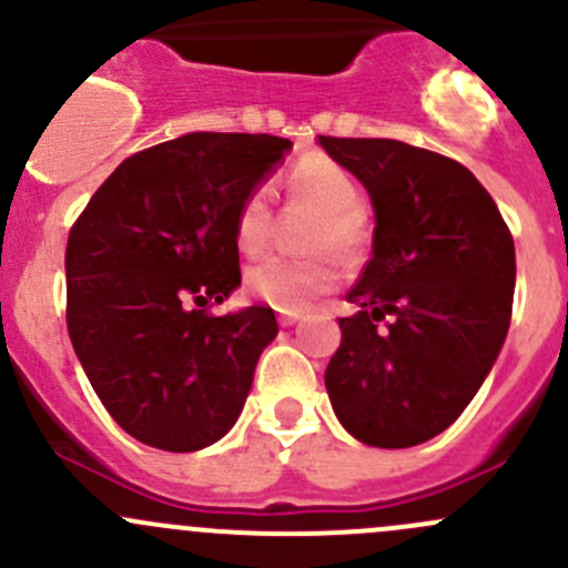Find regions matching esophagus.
<instances>
[{"instance_id": "obj_1", "label": "esophagus", "mask_w": 568, "mask_h": 568, "mask_svg": "<svg viewBox=\"0 0 568 568\" xmlns=\"http://www.w3.org/2000/svg\"><path fill=\"white\" fill-rule=\"evenodd\" d=\"M277 321H280V326H294L296 321H302V313H283V311H280Z\"/></svg>"}]
</instances>
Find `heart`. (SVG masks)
I'll list each match as a JSON object with an SVG mask.
<instances>
[{"instance_id": "b5f03b06", "label": "heart", "mask_w": 568, "mask_h": 568, "mask_svg": "<svg viewBox=\"0 0 568 568\" xmlns=\"http://www.w3.org/2000/svg\"><path fill=\"white\" fill-rule=\"evenodd\" d=\"M283 189L291 200L313 205L318 211L307 233L311 250H337L346 257H357L371 239L368 214L359 205V183L341 162L311 153L302 156L283 178ZM272 205L266 189L255 186L239 200L233 214V239L244 255H257L272 236ZM343 280V266L332 252H313L305 257L272 255L247 268V291L274 311L300 313L329 294Z\"/></svg>"}]
</instances>
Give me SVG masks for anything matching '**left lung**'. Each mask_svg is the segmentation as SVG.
<instances>
[{
	"mask_svg": "<svg viewBox=\"0 0 568 568\" xmlns=\"http://www.w3.org/2000/svg\"><path fill=\"white\" fill-rule=\"evenodd\" d=\"M368 189L374 255L346 294L326 365L332 409L374 448H412L462 415L500 354L517 283L514 239L467 168L398 140L318 136Z\"/></svg>",
	"mask_w": 568,
	"mask_h": 568,
	"instance_id": "8db88e82",
	"label": "left lung"
}]
</instances>
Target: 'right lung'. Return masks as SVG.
Masks as SVG:
<instances>
[{
  "label": "right lung",
  "instance_id": "right-lung-1",
  "mask_svg": "<svg viewBox=\"0 0 568 568\" xmlns=\"http://www.w3.org/2000/svg\"><path fill=\"white\" fill-rule=\"evenodd\" d=\"M272 134L197 131L125 159L68 233V335L109 415L192 454L242 415L272 307L209 313L242 283L236 205L285 156Z\"/></svg>",
  "mask_w": 568,
  "mask_h": 568
}]
</instances>
